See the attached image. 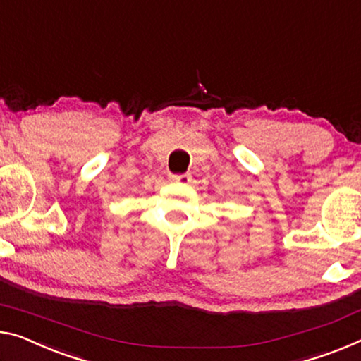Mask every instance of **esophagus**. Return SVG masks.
<instances>
[{
  "mask_svg": "<svg viewBox=\"0 0 361 361\" xmlns=\"http://www.w3.org/2000/svg\"><path fill=\"white\" fill-rule=\"evenodd\" d=\"M171 182H182V184H187L190 180V176L188 174H171L169 176Z\"/></svg>",
  "mask_w": 361,
  "mask_h": 361,
  "instance_id": "1",
  "label": "esophagus"
}]
</instances>
